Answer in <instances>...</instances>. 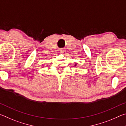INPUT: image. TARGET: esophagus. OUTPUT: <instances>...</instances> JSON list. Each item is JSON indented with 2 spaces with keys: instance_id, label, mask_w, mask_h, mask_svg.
<instances>
[{
  "instance_id": "esophagus-1",
  "label": "esophagus",
  "mask_w": 126,
  "mask_h": 126,
  "mask_svg": "<svg viewBox=\"0 0 126 126\" xmlns=\"http://www.w3.org/2000/svg\"><path fill=\"white\" fill-rule=\"evenodd\" d=\"M60 52L61 53H63V54H64V53H65L66 51L64 49H62L60 50Z\"/></svg>"
}]
</instances>
